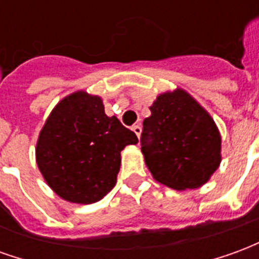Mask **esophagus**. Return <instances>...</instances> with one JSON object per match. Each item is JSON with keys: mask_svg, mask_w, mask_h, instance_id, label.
<instances>
[{"mask_svg": "<svg viewBox=\"0 0 259 259\" xmlns=\"http://www.w3.org/2000/svg\"><path fill=\"white\" fill-rule=\"evenodd\" d=\"M132 130L135 132L137 137H140V135H141V126H140V124H135V126L132 127Z\"/></svg>", "mask_w": 259, "mask_h": 259, "instance_id": "obj_1", "label": "esophagus"}]
</instances>
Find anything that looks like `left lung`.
Instances as JSON below:
<instances>
[{
	"mask_svg": "<svg viewBox=\"0 0 259 259\" xmlns=\"http://www.w3.org/2000/svg\"><path fill=\"white\" fill-rule=\"evenodd\" d=\"M150 111L141 152L152 178L174 190L205 185L222 161V137L209 112L179 87L161 93Z\"/></svg>",
	"mask_w": 259,
	"mask_h": 259,
	"instance_id": "8db88e82",
	"label": "left lung"
}]
</instances>
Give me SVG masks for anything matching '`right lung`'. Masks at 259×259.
Here are the masks:
<instances>
[{"label": "right lung", "instance_id": "obj_1", "mask_svg": "<svg viewBox=\"0 0 259 259\" xmlns=\"http://www.w3.org/2000/svg\"><path fill=\"white\" fill-rule=\"evenodd\" d=\"M139 139L116 116H107L102 98L79 90L48 115L36 144L42 178L62 200L93 204L116 185L120 151Z\"/></svg>", "mask_w": 259, "mask_h": 259}]
</instances>
